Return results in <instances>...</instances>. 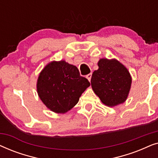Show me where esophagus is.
Masks as SVG:
<instances>
[{"label":"esophagus","mask_w":158,"mask_h":158,"mask_svg":"<svg viewBox=\"0 0 158 158\" xmlns=\"http://www.w3.org/2000/svg\"><path fill=\"white\" fill-rule=\"evenodd\" d=\"M91 76H92V73H89V74H88L87 75H86V78H87L89 81H90V79H91Z\"/></svg>","instance_id":"esophagus-1"}]
</instances>
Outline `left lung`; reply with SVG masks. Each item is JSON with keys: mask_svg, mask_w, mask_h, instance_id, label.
<instances>
[{"mask_svg": "<svg viewBox=\"0 0 158 158\" xmlns=\"http://www.w3.org/2000/svg\"><path fill=\"white\" fill-rule=\"evenodd\" d=\"M98 69L93 73L91 86L101 102L108 106H115L127 100L130 90V73L115 59H101Z\"/></svg>", "mask_w": 158, "mask_h": 158, "instance_id": "left-lung-1", "label": "left lung"}]
</instances>
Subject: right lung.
<instances>
[{
  "instance_id": "1",
  "label": "right lung",
  "mask_w": 158,
  "mask_h": 158,
  "mask_svg": "<svg viewBox=\"0 0 158 158\" xmlns=\"http://www.w3.org/2000/svg\"><path fill=\"white\" fill-rule=\"evenodd\" d=\"M78 69L64 60L52 61L40 73L36 89L44 104L52 111L64 114L77 104L79 98L90 86Z\"/></svg>"
}]
</instances>
